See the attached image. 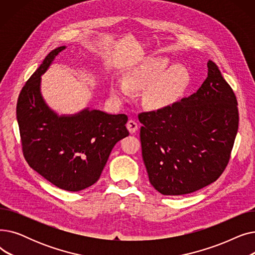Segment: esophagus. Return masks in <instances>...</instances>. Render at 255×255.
Instances as JSON below:
<instances>
[{
  "mask_svg": "<svg viewBox=\"0 0 255 255\" xmlns=\"http://www.w3.org/2000/svg\"><path fill=\"white\" fill-rule=\"evenodd\" d=\"M126 126H127V129L129 130L130 133H134L138 128V125L134 120H129L127 124H126Z\"/></svg>",
  "mask_w": 255,
  "mask_h": 255,
  "instance_id": "esophagus-1",
  "label": "esophagus"
}]
</instances>
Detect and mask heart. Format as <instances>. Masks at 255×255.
Segmentation results:
<instances>
[{
	"label": "heart",
	"instance_id": "1",
	"mask_svg": "<svg viewBox=\"0 0 255 255\" xmlns=\"http://www.w3.org/2000/svg\"><path fill=\"white\" fill-rule=\"evenodd\" d=\"M189 82V74L182 67H173L167 58L154 57L131 69L125 82L114 80L111 96L115 101L122 102L131 98V91H145L144 105L152 111H161L183 96Z\"/></svg>",
	"mask_w": 255,
	"mask_h": 255
}]
</instances>
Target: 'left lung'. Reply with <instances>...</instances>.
<instances>
[{"instance_id": "obj_1", "label": "left lung", "mask_w": 255, "mask_h": 255, "mask_svg": "<svg viewBox=\"0 0 255 255\" xmlns=\"http://www.w3.org/2000/svg\"><path fill=\"white\" fill-rule=\"evenodd\" d=\"M234 91L215 63L196 93L165 110L138 115L150 183L163 195H184L215 182L230 161L239 126Z\"/></svg>"}]
</instances>
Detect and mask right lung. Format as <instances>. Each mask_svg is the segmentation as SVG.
<instances>
[{"label": "right lung", "instance_id": "right-lung-1", "mask_svg": "<svg viewBox=\"0 0 255 255\" xmlns=\"http://www.w3.org/2000/svg\"><path fill=\"white\" fill-rule=\"evenodd\" d=\"M65 48L50 51L25 83L16 119L28 164L59 188L80 191L99 180L115 144L129 135L128 118L89 107L59 116L50 109L41 94V75Z\"/></svg>", "mask_w": 255, "mask_h": 255}]
</instances>
